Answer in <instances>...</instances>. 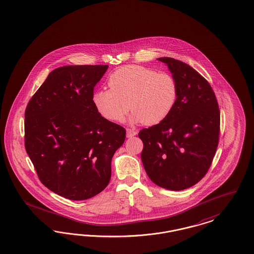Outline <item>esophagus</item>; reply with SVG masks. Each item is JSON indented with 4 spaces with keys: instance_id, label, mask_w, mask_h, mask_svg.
Returning <instances> with one entry per match:
<instances>
[{
    "instance_id": "1",
    "label": "esophagus",
    "mask_w": 254,
    "mask_h": 254,
    "mask_svg": "<svg viewBox=\"0 0 254 254\" xmlns=\"http://www.w3.org/2000/svg\"><path fill=\"white\" fill-rule=\"evenodd\" d=\"M136 134H137V131H136L135 129H131V128H127V138L134 137Z\"/></svg>"
}]
</instances>
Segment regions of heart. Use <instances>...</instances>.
Here are the masks:
<instances>
[{
  "label": "heart",
  "mask_w": 254,
  "mask_h": 254,
  "mask_svg": "<svg viewBox=\"0 0 254 254\" xmlns=\"http://www.w3.org/2000/svg\"><path fill=\"white\" fill-rule=\"evenodd\" d=\"M110 89H98L92 101L101 116L123 122L129 108V121L156 125L173 112L178 98V82L166 72L140 65H126L115 70L108 79ZM131 107H129V106Z\"/></svg>",
  "instance_id": "heart-1"
}]
</instances>
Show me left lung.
I'll return each mask as SVG.
<instances>
[{
  "mask_svg": "<svg viewBox=\"0 0 254 254\" xmlns=\"http://www.w3.org/2000/svg\"><path fill=\"white\" fill-rule=\"evenodd\" d=\"M158 60L168 65L179 93L165 120L139 132L140 158L155 184L183 190L197 184L211 166L219 144V104L208 81L191 66L170 57Z\"/></svg>",
  "mask_w": 254,
  "mask_h": 254,
  "instance_id": "left-lung-1",
  "label": "left lung"
}]
</instances>
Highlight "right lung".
<instances>
[{"instance_id": "1", "label": "right lung", "mask_w": 254, "mask_h": 254, "mask_svg": "<svg viewBox=\"0 0 254 254\" xmlns=\"http://www.w3.org/2000/svg\"><path fill=\"white\" fill-rule=\"evenodd\" d=\"M109 65H65L52 71L25 110V149L41 183L81 201L109 184L126 129L102 117L92 101Z\"/></svg>"}]
</instances>
